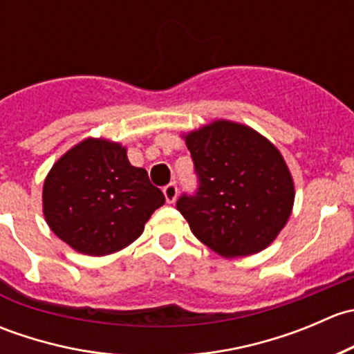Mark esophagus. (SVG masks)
Returning a JSON list of instances; mask_svg holds the SVG:
<instances>
[{
  "instance_id": "obj_1",
  "label": "esophagus",
  "mask_w": 354,
  "mask_h": 354,
  "mask_svg": "<svg viewBox=\"0 0 354 354\" xmlns=\"http://www.w3.org/2000/svg\"><path fill=\"white\" fill-rule=\"evenodd\" d=\"M164 197H166L167 203H173L174 200H176V195H178V187L176 183H169L164 187Z\"/></svg>"
}]
</instances>
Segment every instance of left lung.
I'll list each match as a JSON object with an SVG mask.
<instances>
[{
  "instance_id": "1",
  "label": "left lung",
  "mask_w": 354,
  "mask_h": 354,
  "mask_svg": "<svg viewBox=\"0 0 354 354\" xmlns=\"http://www.w3.org/2000/svg\"><path fill=\"white\" fill-rule=\"evenodd\" d=\"M197 190L176 209L195 236L223 257L260 252L274 241L295 200L283 156L243 124L214 121L187 135Z\"/></svg>"
}]
</instances>
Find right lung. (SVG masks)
Returning <instances> with one entry per match:
<instances>
[{
	"mask_svg": "<svg viewBox=\"0 0 354 354\" xmlns=\"http://www.w3.org/2000/svg\"><path fill=\"white\" fill-rule=\"evenodd\" d=\"M53 233L85 255H108L137 240L166 198L120 144L87 140L49 171L42 192Z\"/></svg>",
	"mask_w": 354,
	"mask_h": 354,
	"instance_id": "obj_1",
	"label": "right lung"
}]
</instances>
